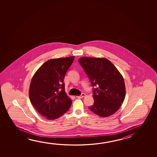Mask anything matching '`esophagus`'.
<instances>
[{"instance_id":"34e87169","label":"esophagus","mask_w":157,"mask_h":157,"mask_svg":"<svg viewBox=\"0 0 157 157\" xmlns=\"http://www.w3.org/2000/svg\"><path fill=\"white\" fill-rule=\"evenodd\" d=\"M85 96V94L82 93V95H80V96H77V98H84Z\"/></svg>"}]
</instances>
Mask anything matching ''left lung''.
Returning a JSON list of instances; mask_svg holds the SVG:
<instances>
[{
	"label": "left lung",
	"instance_id": "left-lung-1",
	"mask_svg": "<svg viewBox=\"0 0 157 157\" xmlns=\"http://www.w3.org/2000/svg\"><path fill=\"white\" fill-rule=\"evenodd\" d=\"M79 62L95 87L94 103L89 109L101 117L116 113L125 97V82L121 73L105 58L83 57Z\"/></svg>",
	"mask_w": 157,
	"mask_h": 157
}]
</instances>
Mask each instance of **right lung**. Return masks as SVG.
<instances>
[{
    "label": "right lung",
    "mask_w": 157,
    "mask_h": 157,
    "mask_svg": "<svg viewBox=\"0 0 157 157\" xmlns=\"http://www.w3.org/2000/svg\"><path fill=\"white\" fill-rule=\"evenodd\" d=\"M75 56L49 59L31 80L29 96L34 108L48 120L59 118L68 111L72 100L64 91V76Z\"/></svg>",
    "instance_id": "1"
}]
</instances>
